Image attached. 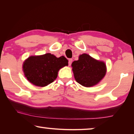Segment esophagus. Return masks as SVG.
Here are the masks:
<instances>
[{
  "instance_id": "obj_1",
  "label": "esophagus",
  "mask_w": 134,
  "mask_h": 134,
  "mask_svg": "<svg viewBox=\"0 0 134 134\" xmlns=\"http://www.w3.org/2000/svg\"><path fill=\"white\" fill-rule=\"evenodd\" d=\"M72 62V59H69V60H68V64H69V66H71Z\"/></svg>"
}]
</instances>
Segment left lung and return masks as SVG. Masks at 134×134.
I'll return each instance as SVG.
<instances>
[{
    "instance_id": "8db88e82",
    "label": "left lung",
    "mask_w": 134,
    "mask_h": 134,
    "mask_svg": "<svg viewBox=\"0 0 134 134\" xmlns=\"http://www.w3.org/2000/svg\"><path fill=\"white\" fill-rule=\"evenodd\" d=\"M71 66L76 81L86 87L98 84L107 72L105 62L86 53L80 55L79 60L74 61Z\"/></svg>"
}]
</instances>
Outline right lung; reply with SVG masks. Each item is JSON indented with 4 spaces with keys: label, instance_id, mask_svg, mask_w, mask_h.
Here are the masks:
<instances>
[{
    "label": "right lung",
    "instance_id": "obj_1",
    "mask_svg": "<svg viewBox=\"0 0 134 134\" xmlns=\"http://www.w3.org/2000/svg\"><path fill=\"white\" fill-rule=\"evenodd\" d=\"M68 65V60L62 55L56 57L50 53L31 55L23 64V71L30 83L45 87L56 79L59 69Z\"/></svg>",
    "mask_w": 134,
    "mask_h": 134
}]
</instances>
